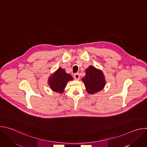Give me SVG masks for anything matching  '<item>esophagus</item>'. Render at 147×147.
Masks as SVG:
<instances>
[{
    "mask_svg": "<svg viewBox=\"0 0 147 147\" xmlns=\"http://www.w3.org/2000/svg\"><path fill=\"white\" fill-rule=\"evenodd\" d=\"M74 79L76 80H79L80 78V76L78 73H76L74 76Z\"/></svg>",
    "mask_w": 147,
    "mask_h": 147,
    "instance_id": "34e87169",
    "label": "esophagus"
}]
</instances>
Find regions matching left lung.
<instances>
[{
	"label": "left lung",
	"mask_w": 147,
	"mask_h": 147,
	"mask_svg": "<svg viewBox=\"0 0 147 147\" xmlns=\"http://www.w3.org/2000/svg\"><path fill=\"white\" fill-rule=\"evenodd\" d=\"M82 81L84 84L87 92L92 95L102 90L107 82L103 71L93 66H90L86 70V76Z\"/></svg>",
	"instance_id": "1"
}]
</instances>
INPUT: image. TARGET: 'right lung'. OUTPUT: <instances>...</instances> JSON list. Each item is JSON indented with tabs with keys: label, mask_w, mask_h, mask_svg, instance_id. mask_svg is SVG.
<instances>
[{
	"label": "right lung",
	"mask_w": 147,
	"mask_h": 147,
	"mask_svg": "<svg viewBox=\"0 0 147 147\" xmlns=\"http://www.w3.org/2000/svg\"><path fill=\"white\" fill-rule=\"evenodd\" d=\"M73 80V77L67 73L64 69L59 67L49 77L48 83L52 91L61 94L64 92L67 82Z\"/></svg>",
	"instance_id": "add662e5"
}]
</instances>
